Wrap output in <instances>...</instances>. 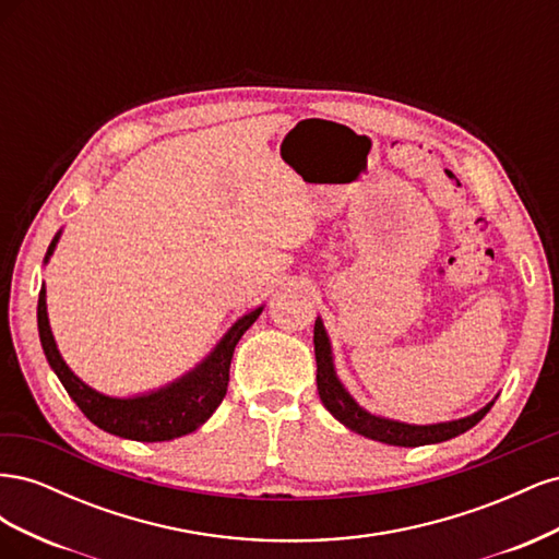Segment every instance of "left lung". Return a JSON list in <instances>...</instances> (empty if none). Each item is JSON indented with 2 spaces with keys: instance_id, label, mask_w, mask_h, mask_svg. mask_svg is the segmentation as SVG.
<instances>
[{
  "instance_id": "obj_1",
  "label": "left lung",
  "mask_w": 559,
  "mask_h": 559,
  "mask_svg": "<svg viewBox=\"0 0 559 559\" xmlns=\"http://www.w3.org/2000/svg\"><path fill=\"white\" fill-rule=\"evenodd\" d=\"M314 357H317V392H319L321 403H324V408L337 421H343V425L347 429H352L354 433L373 438V441H380L386 445L417 448V445L450 441V438L468 431L471 427H476L478 421L489 413V408L495 405V403H487L485 408L478 413H473L464 419L441 421V425H427V427L403 425V421L384 419V417H376V415L366 413L364 408H359V403L345 392L341 380L335 378L331 343H329V335L324 331V324H321V319L314 321Z\"/></svg>"
}]
</instances>
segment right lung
<instances>
[{
	"mask_svg": "<svg viewBox=\"0 0 559 559\" xmlns=\"http://www.w3.org/2000/svg\"><path fill=\"white\" fill-rule=\"evenodd\" d=\"M60 233L50 242L46 251V261L56 249ZM263 308L245 314L235 321V326L224 335V341L216 345L210 357L202 361L189 376L173 382L170 386L158 389L144 396L134 399H111L95 392L88 384H83L67 364L62 361L56 347L53 333L48 326L46 314V289L41 286L39 302H37V324H39V341L44 347L50 368L56 370L67 394L79 405L81 413L86 415L95 427L105 429L107 433L130 438V441L142 443H160L173 441V438L186 436L195 431L200 425L212 417L224 401L228 389V373L235 345L240 343L245 331L259 319Z\"/></svg>",
	"mask_w": 559,
	"mask_h": 559,
	"instance_id": "add662e5",
	"label": "right lung"
}]
</instances>
